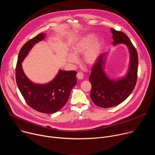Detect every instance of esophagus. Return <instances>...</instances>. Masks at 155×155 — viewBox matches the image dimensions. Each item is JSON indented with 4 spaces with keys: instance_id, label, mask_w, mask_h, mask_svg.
Returning a JSON list of instances; mask_svg holds the SVG:
<instances>
[{
    "instance_id": "1",
    "label": "esophagus",
    "mask_w": 155,
    "mask_h": 155,
    "mask_svg": "<svg viewBox=\"0 0 155 155\" xmlns=\"http://www.w3.org/2000/svg\"><path fill=\"white\" fill-rule=\"evenodd\" d=\"M77 78L78 79V80H81L83 78V73L81 72H78L77 74Z\"/></svg>"
}]
</instances>
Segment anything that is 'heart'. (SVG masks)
I'll use <instances>...</instances> for the list:
<instances>
[{
  "label": "heart",
  "mask_w": 155,
  "mask_h": 155,
  "mask_svg": "<svg viewBox=\"0 0 155 155\" xmlns=\"http://www.w3.org/2000/svg\"><path fill=\"white\" fill-rule=\"evenodd\" d=\"M94 34L83 36L72 48V53L68 56V60L71 63H77V56L83 54V61L87 64H93L97 60L101 51V43L95 39Z\"/></svg>",
  "instance_id": "obj_1"
}]
</instances>
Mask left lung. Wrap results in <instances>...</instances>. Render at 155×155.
Returning a JSON list of instances; mask_svg holds the SVG:
<instances>
[{"mask_svg":"<svg viewBox=\"0 0 155 155\" xmlns=\"http://www.w3.org/2000/svg\"><path fill=\"white\" fill-rule=\"evenodd\" d=\"M113 34V45L125 44L130 54V63L127 74L118 80L110 78L105 73L104 66L105 56L102 53L93 65L89 80L91 83L90 97L98 107L110 108L116 106L131 94L136 84L138 70V54L129 37L123 32L111 29Z\"/></svg>","mask_w":155,"mask_h":155,"instance_id":"8db88e82","label":"left lung"}]
</instances>
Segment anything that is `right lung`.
Instances as JSON below:
<instances>
[{
    "label": "right lung",
    "instance_id": "1",
    "mask_svg": "<svg viewBox=\"0 0 155 155\" xmlns=\"http://www.w3.org/2000/svg\"><path fill=\"white\" fill-rule=\"evenodd\" d=\"M46 34L41 33L28 41L21 48L16 68V81L26 103L37 112L54 114L68 102L72 88L77 84V72L59 70L53 80L47 84H35L25 75L22 62L31 49Z\"/></svg>",
    "mask_w": 155,
    "mask_h": 155
}]
</instances>
